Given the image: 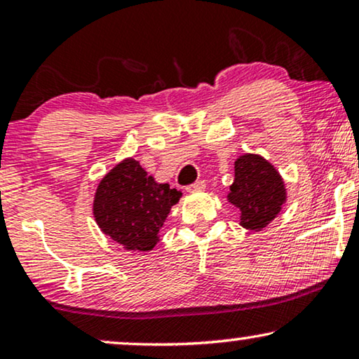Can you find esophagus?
I'll use <instances>...</instances> for the list:
<instances>
[{
  "label": "esophagus",
  "instance_id": "esophagus-1",
  "mask_svg": "<svg viewBox=\"0 0 359 359\" xmlns=\"http://www.w3.org/2000/svg\"><path fill=\"white\" fill-rule=\"evenodd\" d=\"M206 189V184L203 180H198V182H195V184H191V185H189L187 187V191H189V194H195V191H201V190H205Z\"/></svg>",
  "mask_w": 359,
  "mask_h": 359
}]
</instances>
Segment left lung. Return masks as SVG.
<instances>
[{
  "instance_id": "obj_1",
  "label": "left lung",
  "mask_w": 359,
  "mask_h": 359,
  "mask_svg": "<svg viewBox=\"0 0 359 359\" xmlns=\"http://www.w3.org/2000/svg\"><path fill=\"white\" fill-rule=\"evenodd\" d=\"M287 200L285 180L260 154L244 153L234 163V182L228 201L239 210V224L249 231H262L281 213Z\"/></svg>"
}]
</instances>
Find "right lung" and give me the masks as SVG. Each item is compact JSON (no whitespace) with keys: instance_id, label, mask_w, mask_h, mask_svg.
Listing matches in <instances>:
<instances>
[{"instance_id":"obj_1","label":"right lung","mask_w":359,"mask_h":359,"mask_svg":"<svg viewBox=\"0 0 359 359\" xmlns=\"http://www.w3.org/2000/svg\"><path fill=\"white\" fill-rule=\"evenodd\" d=\"M180 196V190L148 175L140 161L125 158L97 184L94 219L125 250L148 254L159 242V229Z\"/></svg>"}]
</instances>
